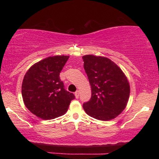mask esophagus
Wrapping results in <instances>:
<instances>
[{
  "label": "esophagus",
  "instance_id": "1",
  "mask_svg": "<svg viewBox=\"0 0 159 159\" xmlns=\"http://www.w3.org/2000/svg\"><path fill=\"white\" fill-rule=\"evenodd\" d=\"M75 95L76 98H79V95H80V92H79V90H77V91H76V92L75 93Z\"/></svg>",
  "mask_w": 159,
  "mask_h": 159
}]
</instances>
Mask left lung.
Masks as SVG:
<instances>
[{
  "label": "left lung",
  "instance_id": "1",
  "mask_svg": "<svg viewBox=\"0 0 159 159\" xmlns=\"http://www.w3.org/2000/svg\"><path fill=\"white\" fill-rule=\"evenodd\" d=\"M84 69L91 86L90 101L83 103L89 116L101 121L114 119L127 106L129 84L117 65L106 57L82 56Z\"/></svg>",
  "mask_w": 159,
  "mask_h": 159
}]
</instances>
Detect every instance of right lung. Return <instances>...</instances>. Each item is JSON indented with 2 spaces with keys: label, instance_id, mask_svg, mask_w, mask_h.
Masks as SVG:
<instances>
[{
  "label": "right lung",
  "instance_id": "obj_1",
  "mask_svg": "<svg viewBox=\"0 0 159 159\" xmlns=\"http://www.w3.org/2000/svg\"><path fill=\"white\" fill-rule=\"evenodd\" d=\"M69 56L48 57L36 63L25 74L21 94L26 107L39 118L49 120L67 111L73 93L65 90L59 75Z\"/></svg>",
  "mask_w": 159,
  "mask_h": 159
}]
</instances>
